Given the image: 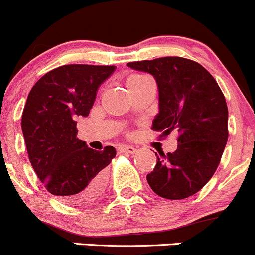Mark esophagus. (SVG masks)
Here are the masks:
<instances>
[{
    "label": "esophagus",
    "instance_id": "1",
    "mask_svg": "<svg viewBox=\"0 0 255 255\" xmlns=\"http://www.w3.org/2000/svg\"><path fill=\"white\" fill-rule=\"evenodd\" d=\"M120 153H135L136 152V148L132 147V146H128V145H123L118 148Z\"/></svg>",
    "mask_w": 255,
    "mask_h": 255
}]
</instances>
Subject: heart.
Returning <instances> with one entry per match:
<instances>
[{
    "mask_svg": "<svg viewBox=\"0 0 255 255\" xmlns=\"http://www.w3.org/2000/svg\"><path fill=\"white\" fill-rule=\"evenodd\" d=\"M145 79H147V77H146V75H142V74H133V75H131V77H128V80H127V87L128 88L131 87V85L136 84V83L142 82V80H145Z\"/></svg>",
    "mask_w": 255,
    "mask_h": 255,
    "instance_id": "obj_1",
    "label": "heart"
}]
</instances>
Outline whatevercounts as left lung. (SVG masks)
<instances>
[{"label":"left lung","mask_w":255,"mask_h":255,"mask_svg":"<svg viewBox=\"0 0 255 255\" xmlns=\"http://www.w3.org/2000/svg\"><path fill=\"white\" fill-rule=\"evenodd\" d=\"M152 75L158 113L152 130L161 137L178 132L177 150L163 153L151 173L150 187L160 197L183 200L197 193L216 172L228 140V109L214 78L197 62L181 57L128 63Z\"/></svg>","instance_id":"left-lung-1"}]
</instances>
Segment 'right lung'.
<instances>
[{
  "instance_id": "add662e5",
  "label": "right lung",
  "mask_w": 255,
  "mask_h": 255,
  "mask_svg": "<svg viewBox=\"0 0 255 255\" xmlns=\"http://www.w3.org/2000/svg\"><path fill=\"white\" fill-rule=\"evenodd\" d=\"M115 68L62 65L43 75L27 98L22 132L29 161L48 192L67 205H89L105 190V167L117 150L88 147L77 138V119L89 115L98 89Z\"/></svg>"
}]
</instances>
